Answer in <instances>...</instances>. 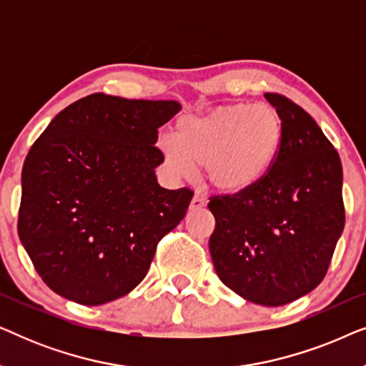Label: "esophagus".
<instances>
[{
	"instance_id": "esophagus-1",
	"label": "esophagus",
	"mask_w": 366,
	"mask_h": 366,
	"mask_svg": "<svg viewBox=\"0 0 366 366\" xmlns=\"http://www.w3.org/2000/svg\"><path fill=\"white\" fill-rule=\"evenodd\" d=\"M204 204H207V202L199 194H194L192 203H189V209H202L204 208Z\"/></svg>"
}]
</instances>
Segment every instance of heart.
Wrapping results in <instances>:
<instances>
[{"instance_id":"1","label":"heart","mask_w":366,"mask_h":366,"mask_svg":"<svg viewBox=\"0 0 366 366\" xmlns=\"http://www.w3.org/2000/svg\"><path fill=\"white\" fill-rule=\"evenodd\" d=\"M285 142L283 119L268 104L232 103L177 123L174 137L159 148L168 168L187 178L203 168L214 192L238 197L259 187L278 162Z\"/></svg>"}]
</instances>
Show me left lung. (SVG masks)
<instances>
[{
  "instance_id": "1",
  "label": "left lung",
  "mask_w": 366,
  "mask_h": 366,
  "mask_svg": "<svg viewBox=\"0 0 366 366\" xmlns=\"http://www.w3.org/2000/svg\"><path fill=\"white\" fill-rule=\"evenodd\" d=\"M264 98L285 127L278 162L249 193L209 198L214 269L248 302L282 307L318 287L345 227L338 152L317 122L280 93Z\"/></svg>"
}]
</instances>
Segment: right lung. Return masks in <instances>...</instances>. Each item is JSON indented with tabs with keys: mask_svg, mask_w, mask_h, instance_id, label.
I'll list each match as a JSON object with an SVG mask.
<instances>
[{
	"mask_svg": "<svg viewBox=\"0 0 366 366\" xmlns=\"http://www.w3.org/2000/svg\"><path fill=\"white\" fill-rule=\"evenodd\" d=\"M178 102L94 93L51 119L21 172L18 234L44 283L86 307L128 295L147 277L193 192L159 187L158 128Z\"/></svg>",
	"mask_w": 366,
	"mask_h": 366,
	"instance_id": "1",
	"label": "right lung"
}]
</instances>
